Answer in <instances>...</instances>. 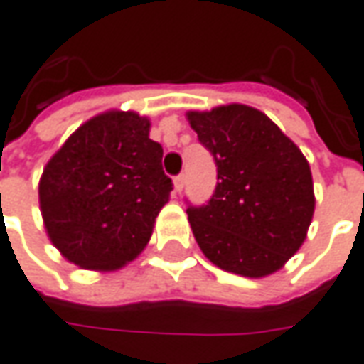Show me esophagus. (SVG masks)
Wrapping results in <instances>:
<instances>
[{"label":"esophagus","instance_id":"34e87169","mask_svg":"<svg viewBox=\"0 0 364 364\" xmlns=\"http://www.w3.org/2000/svg\"><path fill=\"white\" fill-rule=\"evenodd\" d=\"M184 182H186L184 174H178V176H174V190H176V192H182V188H184Z\"/></svg>","mask_w":364,"mask_h":364}]
</instances>
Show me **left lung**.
I'll return each instance as SVG.
<instances>
[{
    "label": "left lung",
    "mask_w": 364,
    "mask_h": 364,
    "mask_svg": "<svg viewBox=\"0 0 364 364\" xmlns=\"http://www.w3.org/2000/svg\"><path fill=\"white\" fill-rule=\"evenodd\" d=\"M188 120L218 172L212 198L186 210L200 250L237 275L277 272L301 247L315 210L301 150L245 105L188 112Z\"/></svg>",
    "instance_id": "1"
}]
</instances>
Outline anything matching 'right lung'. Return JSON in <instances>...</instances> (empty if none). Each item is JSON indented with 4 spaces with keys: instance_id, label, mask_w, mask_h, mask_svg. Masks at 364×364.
Returning <instances> with one entry per match:
<instances>
[{
    "instance_id": "add662e5",
    "label": "right lung",
    "mask_w": 364,
    "mask_h": 364,
    "mask_svg": "<svg viewBox=\"0 0 364 364\" xmlns=\"http://www.w3.org/2000/svg\"><path fill=\"white\" fill-rule=\"evenodd\" d=\"M136 112H105L73 132L39 182L47 234L85 269H119L149 244L172 180Z\"/></svg>"
}]
</instances>
